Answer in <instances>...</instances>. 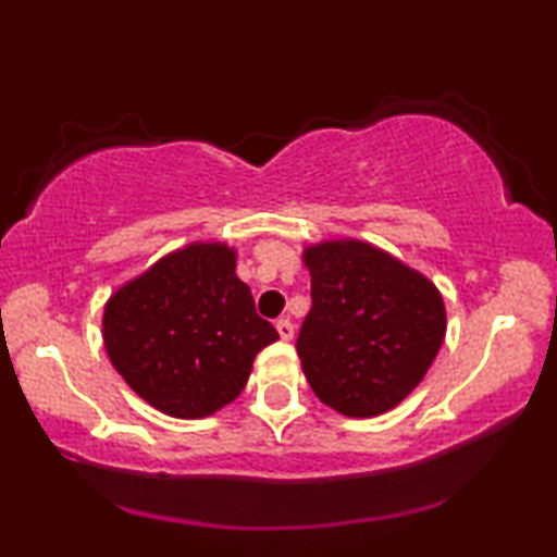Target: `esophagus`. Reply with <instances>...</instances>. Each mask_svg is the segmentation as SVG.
Returning a JSON list of instances; mask_svg holds the SVG:
<instances>
[{"mask_svg": "<svg viewBox=\"0 0 557 557\" xmlns=\"http://www.w3.org/2000/svg\"><path fill=\"white\" fill-rule=\"evenodd\" d=\"M276 330H278V337L284 339V342H288V339L294 337V324H292V319H278Z\"/></svg>", "mask_w": 557, "mask_h": 557, "instance_id": "esophagus-1", "label": "esophagus"}]
</instances>
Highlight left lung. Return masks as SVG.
<instances>
[{
    "mask_svg": "<svg viewBox=\"0 0 557 557\" xmlns=\"http://www.w3.org/2000/svg\"><path fill=\"white\" fill-rule=\"evenodd\" d=\"M311 309L296 352L324 406L372 418L398 406L436 360L446 334L438 288L398 258L362 240L304 250Z\"/></svg>",
    "mask_w": 557,
    "mask_h": 557,
    "instance_id": "left-lung-1",
    "label": "left lung"
}]
</instances>
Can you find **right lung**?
I'll return each instance as SVG.
<instances>
[{
	"mask_svg": "<svg viewBox=\"0 0 557 557\" xmlns=\"http://www.w3.org/2000/svg\"><path fill=\"white\" fill-rule=\"evenodd\" d=\"M278 339L256 314L225 243H189L119 288L103 345L132 391L172 418H205L238 398L256 355Z\"/></svg>",
	"mask_w": 557,
	"mask_h": 557,
	"instance_id": "obj_1",
	"label": "right lung"
}]
</instances>
